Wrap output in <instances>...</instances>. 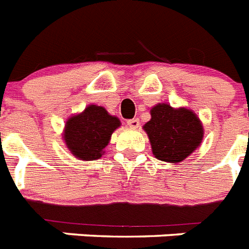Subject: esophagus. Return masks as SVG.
Listing matches in <instances>:
<instances>
[{
    "label": "esophagus",
    "instance_id": "1",
    "mask_svg": "<svg viewBox=\"0 0 249 249\" xmlns=\"http://www.w3.org/2000/svg\"><path fill=\"white\" fill-rule=\"evenodd\" d=\"M127 126L131 127V128H137V127H139V119H128V121H127Z\"/></svg>",
    "mask_w": 249,
    "mask_h": 249
}]
</instances>
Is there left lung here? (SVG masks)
I'll return each mask as SVG.
<instances>
[{"instance_id": "1", "label": "left lung", "mask_w": 249, "mask_h": 249, "mask_svg": "<svg viewBox=\"0 0 249 249\" xmlns=\"http://www.w3.org/2000/svg\"><path fill=\"white\" fill-rule=\"evenodd\" d=\"M152 119L144 126L159 160L178 163L196 150L203 139V127L192 110L158 104L150 110Z\"/></svg>"}]
</instances>
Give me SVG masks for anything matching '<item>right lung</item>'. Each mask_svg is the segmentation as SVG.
I'll list each match as a JSON object with an SVG mask.
<instances>
[{
	"label": "right lung",
	"mask_w": 249,
	"mask_h": 249,
	"mask_svg": "<svg viewBox=\"0 0 249 249\" xmlns=\"http://www.w3.org/2000/svg\"><path fill=\"white\" fill-rule=\"evenodd\" d=\"M119 126V119L108 114L103 107L90 105L83 113L68 119L64 132L65 144L77 158L95 160L103 156L113 131Z\"/></svg>",
	"instance_id": "right-lung-1"
}]
</instances>
